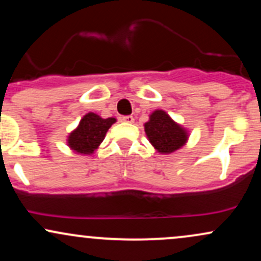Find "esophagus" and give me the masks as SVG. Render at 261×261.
<instances>
[{"instance_id":"obj_1","label":"esophagus","mask_w":261,"mask_h":261,"mask_svg":"<svg viewBox=\"0 0 261 261\" xmlns=\"http://www.w3.org/2000/svg\"><path fill=\"white\" fill-rule=\"evenodd\" d=\"M120 120H121V121H124V122H127V124H133L135 119H134V116H131V115H126V116H121Z\"/></svg>"}]
</instances>
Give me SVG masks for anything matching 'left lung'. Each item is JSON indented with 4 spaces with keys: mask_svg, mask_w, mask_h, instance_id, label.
Here are the masks:
<instances>
[{
    "mask_svg": "<svg viewBox=\"0 0 261 261\" xmlns=\"http://www.w3.org/2000/svg\"><path fill=\"white\" fill-rule=\"evenodd\" d=\"M149 142L161 153H170L180 148L188 139L187 131L170 119L163 110H155L145 124Z\"/></svg>",
    "mask_w": 261,
    "mask_h": 261,
    "instance_id": "1",
    "label": "left lung"
}]
</instances>
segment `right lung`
<instances>
[{
  "instance_id": "right-lung-1",
  "label": "right lung",
  "mask_w": 261,
  "mask_h": 261,
  "mask_svg": "<svg viewBox=\"0 0 261 261\" xmlns=\"http://www.w3.org/2000/svg\"><path fill=\"white\" fill-rule=\"evenodd\" d=\"M115 122L114 118L101 119L94 113L83 116L79 127L68 136V146L83 154L93 153L106 137L107 131Z\"/></svg>"
}]
</instances>
